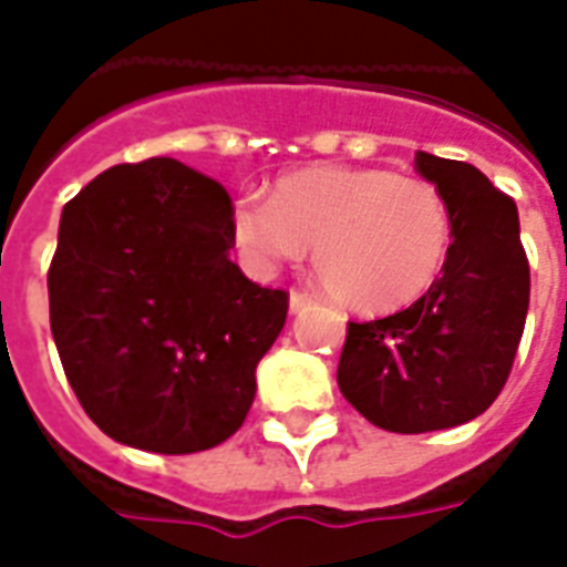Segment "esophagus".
Segmentation results:
<instances>
[{
    "mask_svg": "<svg viewBox=\"0 0 567 567\" xmlns=\"http://www.w3.org/2000/svg\"><path fill=\"white\" fill-rule=\"evenodd\" d=\"M311 297L309 293H302V291H297V288H293L291 291V297H288V306H291V311H300V309H306V306H311Z\"/></svg>",
    "mask_w": 567,
    "mask_h": 567,
    "instance_id": "34e87169",
    "label": "esophagus"
}]
</instances>
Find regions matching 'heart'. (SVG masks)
<instances>
[{"label": "heart", "instance_id": "1", "mask_svg": "<svg viewBox=\"0 0 567 567\" xmlns=\"http://www.w3.org/2000/svg\"><path fill=\"white\" fill-rule=\"evenodd\" d=\"M231 235L256 274H274L315 247V267L338 300L388 315L435 285L453 247V212L426 179L315 164L276 182L274 196L240 194Z\"/></svg>", "mask_w": 567, "mask_h": 567}]
</instances>
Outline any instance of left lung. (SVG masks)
Segmentation results:
<instances>
[{
  "mask_svg": "<svg viewBox=\"0 0 567 567\" xmlns=\"http://www.w3.org/2000/svg\"><path fill=\"white\" fill-rule=\"evenodd\" d=\"M414 167L453 212V247L430 291L388 318L347 323L338 388L379 430L474 421L506 385L529 306L515 199L474 164L417 153Z\"/></svg>",
  "mask_w": 567,
  "mask_h": 567,
  "instance_id": "obj_1",
  "label": "left lung"
}]
</instances>
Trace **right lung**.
I'll list each match as a JSON object with an SVG mask.
<instances>
[{
  "instance_id": "obj_1",
  "label": "right lung",
  "mask_w": 567,
  "mask_h": 567,
  "mask_svg": "<svg viewBox=\"0 0 567 567\" xmlns=\"http://www.w3.org/2000/svg\"><path fill=\"white\" fill-rule=\"evenodd\" d=\"M231 247V196L176 158L117 164L64 205L49 327L105 435L182 456L240 430L288 291L249 282Z\"/></svg>"
}]
</instances>
